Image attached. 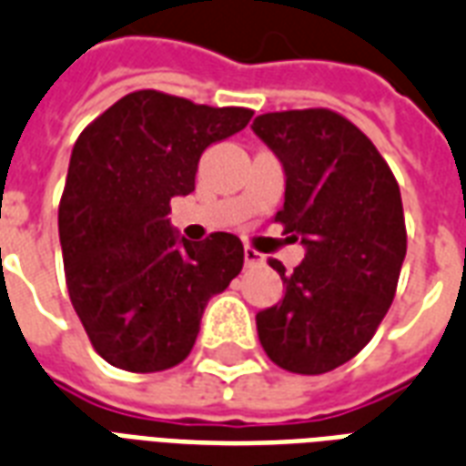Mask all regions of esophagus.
Returning a JSON list of instances; mask_svg holds the SVG:
<instances>
[{
	"label": "esophagus",
	"mask_w": 466,
	"mask_h": 466,
	"mask_svg": "<svg viewBox=\"0 0 466 466\" xmlns=\"http://www.w3.org/2000/svg\"><path fill=\"white\" fill-rule=\"evenodd\" d=\"M244 264H247V266H258V264H264V257H261V254H258L257 248L247 247V248H244Z\"/></svg>",
	"instance_id": "esophagus-1"
}]
</instances>
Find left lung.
I'll list each match as a JSON object with an SVG mask.
<instances>
[{"label":"left lung","instance_id":"left-lung-1","mask_svg":"<svg viewBox=\"0 0 466 466\" xmlns=\"http://www.w3.org/2000/svg\"><path fill=\"white\" fill-rule=\"evenodd\" d=\"M251 129L286 173L276 222L305 247L280 273L283 300L257 312L261 347L293 374H325L357 357L389 312L406 258V219L389 163L329 109L268 112Z\"/></svg>","mask_w":466,"mask_h":466}]
</instances>
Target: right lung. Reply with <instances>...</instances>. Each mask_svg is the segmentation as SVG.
Listing matches in <instances>:
<instances>
[{
	"label": "right lung",
	"instance_id": "1",
	"mask_svg": "<svg viewBox=\"0 0 466 466\" xmlns=\"http://www.w3.org/2000/svg\"><path fill=\"white\" fill-rule=\"evenodd\" d=\"M244 106H208L131 92L77 137L58 208L70 303L99 357L151 374L180 364L202 312L239 276V237L187 241L170 198L195 190L205 148L241 131Z\"/></svg>",
	"mask_w": 466,
	"mask_h": 466
}]
</instances>
